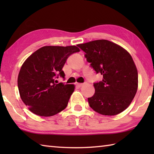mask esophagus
<instances>
[{
	"instance_id": "obj_1",
	"label": "esophagus",
	"mask_w": 154,
	"mask_h": 154,
	"mask_svg": "<svg viewBox=\"0 0 154 154\" xmlns=\"http://www.w3.org/2000/svg\"><path fill=\"white\" fill-rule=\"evenodd\" d=\"M83 85V83H77L76 84V86L77 87H82Z\"/></svg>"
}]
</instances>
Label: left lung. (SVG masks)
<instances>
[{"instance_id":"8db88e82","label":"left lung","mask_w":154,"mask_h":154,"mask_svg":"<svg viewBox=\"0 0 154 154\" xmlns=\"http://www.w3.org/2000/svg\"><path fill=\"white\" fill-rule=\"evenodd\" d=\"M87 62L103 80L94 83L95 93L88 98L89 106L103 115L122 112L138 89V71L131 55L120 45L106 40L78 44Z\"/></svg>"}]
</instances>
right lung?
Instances as JSON below:
<instances>
[{
    "label": "right lung",
    "instance_id": "1",
    "mask_svg": "<svg viewBox=\"0 0 154 154\" xmlns=\"http://www.w3.org/2000/svg\"><path fill=\"white\" fill-rule=\"evenodd\" d=\"M80 50L71 46H44L32 54L22 65L18 77L21 99L32 112L54 116L67 107L74 85L57 83L65 79L62 70L67 58Z\"/></svg>",
    "mask_w": 154,
    "mask_h": 154
}]
</instances>
